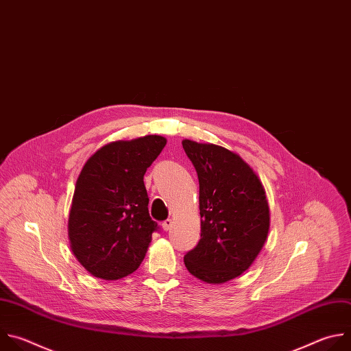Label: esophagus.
Here are the masks:
<instances>
[{"label":"esophagus","instance_id":"1","mask_svg":"<svg viewBox=\"0 0 351 351\" xmlns=\"http://www.w3.org/2000/svg\"><path fill=\"white\" fill-rule=\"evenodd\" d=\"M171 227H173V220H170V219H167V220L163 221V224H162L163 231H170Z\"/></svg>","mask_w":351,"mask_h":351}]
</instances>
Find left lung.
<instances>
[{
	"mask_svg": "<svg viewBox=\"0 0 351 351\" xmlns=\"http://www.w3.org/2000/svg\"><path fill=\"white\" fill-rule=\"evenodd\" d=\"M199 178L200 241L184 256L186 269L206 284H224L245 272L269 230L264 186L235 152L184 139Z\"/></svg>",
	"mask_w": 351,
	"mask_h": 351,
	"instance_id": "obj_1",
	"label": "left lung"
}]
</instances>
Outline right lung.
Wrapping results in <instances>:
<instances>
[{
	"mask_svg": "<svg viewBox=\"0 0 351 351\" xmlns=\"http://www.w3.org/2000/svg\"><path fill=\"white\" fill-rule=\"evenodd\" d=\"M167 139L145 135L99 148L84 165L69 213L70 247L95 278L116 281L143 263L158 224L144 174Z\"/></svg>",
	"mask_w": 351,
	"mask_h": 351,
	"instance_id": "1",
	"label": "right lung"
}]
</instances>
